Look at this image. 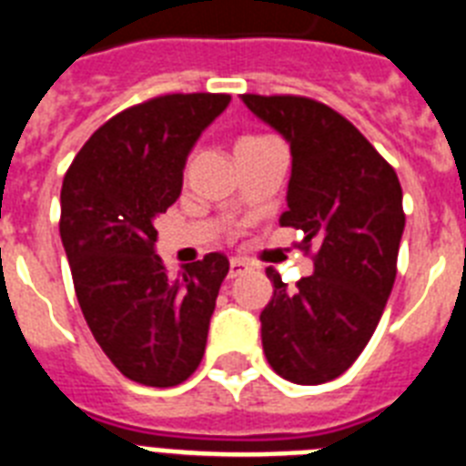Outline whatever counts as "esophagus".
<instances>
[{"instance_id":"34e87169","label":"esophagus","mask_w":466,"mask_h":466,"mask_svg":"<svg viewBox=\"0 0 466 466\" xmlns=\"http://www.w3.org/2000/svg\"><path fill=\"white\" fill-rule=\"evenodd\" d=\"M246 268H248V266H246L244 260H239V258L229 260V279L239 278V275L246 270Z\"/></svg>"}]
</instances>
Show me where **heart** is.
Listing matches in <instances>:
<instances>
[{"instance_id":"1","label":"heart","mask_w":466,"mask_h":466,"mask_svg":"<svg viewBox=\"0 0 466 466\" xmlns=\"http://www.w3.org/2000/svg\"><path fill=\"white\" fill-rule=\"evenodd\" d=\"M260 141H266V138H260V136H244L239 143H237V147L239 146H251V143H260Z\"/></svg>"}]
</instances>
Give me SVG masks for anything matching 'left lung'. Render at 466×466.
<instances>
[{"label": "left lung", "mask_w": 466, "mask_h": 466, "mask_svg": "<svg viewBox=\"0 0 466 466\" xmlns=\"http://www.w3.org/2000/svg\"><path fill=\"white\" fill-rule=\"evenodd\" d=\"M292 153L282 227L316 244L313 275L297 289L268 268L272 299L260 311L268 364L299 385L342 376L369 344L397 275L404 232L395 169L361 131L323 102L297 96H241Z\"/></svg>", "instance_id": "8db88e82"}]
</instances>
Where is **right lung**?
<instances>
[{"label":"right lung","mask_w":466,"mask_h":466,"mask_svg":"<svg viewBox=\"0 0 466 466\" xmlns=\"http://www.w3.org/2000/svg\"><path fill=\"white\" fill-rule=\"evenodd\" d=\"M232 97L162 96L102 124L62 184V234L83 319L128 380L184 383L198 369L229 270L208 253L172 278L155 253V222L179 198L188 153Z\"/></svg>","instance_id":"1"}]
</instances>
